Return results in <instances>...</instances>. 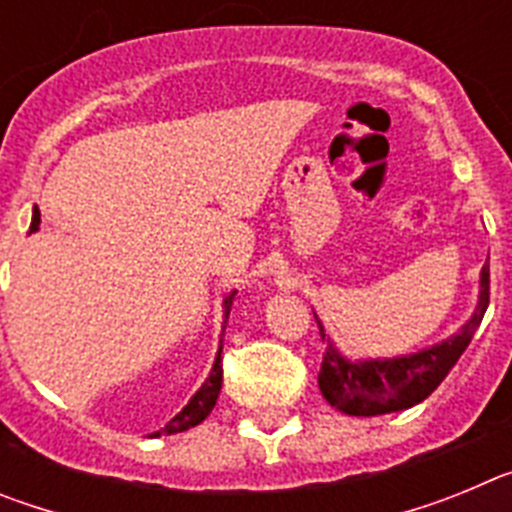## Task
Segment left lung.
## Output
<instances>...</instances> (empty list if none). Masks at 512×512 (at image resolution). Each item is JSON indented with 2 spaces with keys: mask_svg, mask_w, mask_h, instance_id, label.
I'll list each match as a JSON object with an SVG mask.
<instances>
[{
  "mask_svg": "<svg viewBox=\"0 0 512 512\" xmlns=\"http://www.w3.org/2000/svg\"><path fill=\"white\" fill-rule=\"evenodd\" d=\"M487 305H490V264H485L482 269V292H479L477 310H474L472 320L461 328L459 336L438 343L428 351H420V354L387 361H356L354 364V361L343 359L336 348L325 341L323 325L318 323L325 343L318 377L320 392L333 408L348 415L369 418V415L413 408L436 390L446 379V374L454 369L459 356L467 351L474 330L485 318Z\"/></svg>",
  "mask_w": 512,
  "mask_h": 512,
  "instance_id": "left-lung-1",
  "label": "left lung"
}]
</instances>
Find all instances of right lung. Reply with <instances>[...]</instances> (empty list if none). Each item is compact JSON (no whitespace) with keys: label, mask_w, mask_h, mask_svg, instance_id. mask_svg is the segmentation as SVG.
<instances>
[{"label":"right lung","mask_w":512,"mask_h":512,"mask_svg":"<svg viewBox=\"0 0 512 512\" xmlns=\"http://www.w3.org/2000/svg\"><path fill=\"white\" fill-rule=\"evenodd\" d=\"M38 223H40V212L35 210L33 212V223H30V230H38ZM233 297L235 292H230L228 297H225V320H228V312H230V305H233ZM220 354H223V348H220ZM217 354L215 364H212V372L210 377H207V382L202 384L200 390L194 392L192 400L184 405L179 413L174 415V418L169 420V423L161 428V431L151 433V436H171V433H182V431H189V428H194V425H200L202 420L210 415V410L215 408L217 402V395H220V387H223V356Z\"/></svg>","instance_id":"right-lung-1"}]
</instances>
